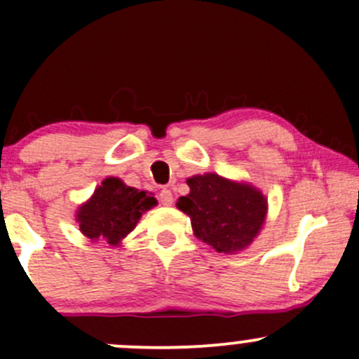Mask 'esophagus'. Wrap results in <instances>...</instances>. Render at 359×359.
Masks as SVG:
<instances>
[{
    "mask_svg": "<svg viewBox=\"0 0 359 359\" xmlns=\"http://www.w3.org/2000/svg\"><path fill=\"white\" fill-rule=\"evenodd\" d=\"M160 203H161V205H163V206H170V205H172V203H173L172 191L167 189V187L160 191Z\"/></svg>",
    "mask_w": 359,
    "mask_h": 359,
    "instance_id": "1",
    "label": "esophagus"
}]
</instances>
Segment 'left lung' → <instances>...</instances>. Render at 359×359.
<instances>
[{
	"instance_id": "8db88e82",
	"label": "left lung",
	"mask_w": 359,
	"mask_h": 359,
	"mask_svg": "<svg viewBox=\"0 0 359 359\" xmlns=\"http://www.w3.org/2000/svg\"><path fill=\"white\" fill-rule=\"evenodd\" d=\"M189 194L177 199V208L191 218L192 232L217 252L236 255L259 236L269 201L258 187L208 172L187 179Z\"/></svg>"
}]
</instances>
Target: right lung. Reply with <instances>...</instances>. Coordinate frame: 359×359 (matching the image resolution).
<instances>
[{
	"label": "right lung",
	"mask_w": 359,
	"mask_h": 359,
	"mask_svg": "<svg viewBox=\"0 0 359 359\" xmlns=\"http://www.w3.org/2000/svg\"><path fill=\"white\" fill-rule=\"evenodd\" d=\"M156 205L151 192L127 186L118 177H107L88 201L79 206L75 220L93 243L118 246L135 229L142 213Z\"/></svg>",
	"instance_id": "obj_1"
}]
</instances>
